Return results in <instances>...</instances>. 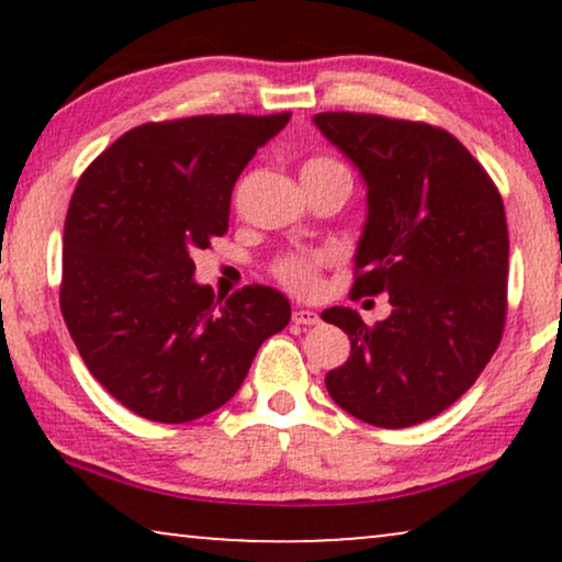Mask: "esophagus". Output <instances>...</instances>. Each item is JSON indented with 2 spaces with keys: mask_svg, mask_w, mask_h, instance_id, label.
<instances>
[{
  "mask_svg": "<svg viewBox=\"0 0 562 562\" xmlns=\"http://www.w3.org/2000/svg\"><path fill=\"white\" fill-rule=\"evenodd\" d=\"M291 322L302 327H312V325H319V314L312 310H294L291 312Z\"/></svg>",
  "mask_w": 562,
  "mask_h": 562,
  "instance_id": "obj_1",
  "label": "esophagus"
}]
</instances>
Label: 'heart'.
Here are the masks:
<instances>
[{"label":"heart","mask_w":562,"mask_h":562,"mask_svg":"<svg viewBox=\"0 0 562 562\" xmlns=\"http://www.w3.org/2000/svg\"><path fill=\"white\" fill-rule=\"evenodd\" d=\"M319 171H348L340 160L319 156L306 160L302 173H319ZM325 266V256L322 252H289V256L279 258L273 263V276L283 286L294 291V294H312L319 283V271Z\"/></svg>","instance_id":"obj_1"}]
</instances>
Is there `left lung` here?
<instances>
[{
	"instance_id": "8db88e82",
	"label": "left lung",
	"mask_w": 562,
	"mask_h": 562,
	"mask_svg": "<svg viewBox=\"0 0 562 562\" xmlns=\"http://www.w3.org/2000/svg\"><path fill=\"white\" fill-rule=\"evenodd\" d=\"M314 125L368 187L352 291H386L394 306L375 325L348 306L322 312L350 337V358L325 375L327 391L373 427L419 425L456 404L502 342V194L458 137L427 122L322 112Z\"/></svg>"
}]
</instances>
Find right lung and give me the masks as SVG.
I'll return each mask as SVG.
<instances>
[{
	"label": "right lung",
	"mask_w": 562,
	"mask_h": 562,
	"mask_svg": "<svg viewBox=\"0 0 562 562\" xmlns=\"http://www.w3.org/2000/svg\"><path fill=\"white\" fill-rule=\"evenodd\" d=\"M291 120L199 114L148 122L81 173L64 227L60 312L89 373L137 417L183 425L237 394L289 299H214L191 252L227 233L237 176Z\"/></svg>",
	"instance_id": "right-lung-1"
}]
</instances>
